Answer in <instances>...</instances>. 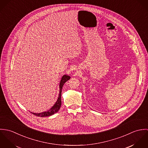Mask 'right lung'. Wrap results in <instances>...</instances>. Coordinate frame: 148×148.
<instances>
[{
    "label": "right lung",
    "instance_id": "1",
    "mask_svg": "<svg viewBox=\"0 0 148 148\" xmlns=\"http://www.w3.org/2000/svg\"><path fill=\"white\" fill-rule=\"evenodd\" d=\"M71 77L68 75H64V76H62V79L60 80V85H59V97L58 99L57 100V101H56L55 104L53 105V106L48 110L46 111V112H44L42 113H32L33 114L38 116V117H47V116H50L51 115H53V114H55V113L58 112L59 111V110L60 108V106L62 105V100H61V94H62V88L65 82H66L68 80H69L70 79Z\"/></svg>",
    "mask_w": 148,
    "mask_h": 148
}]
</instances>
